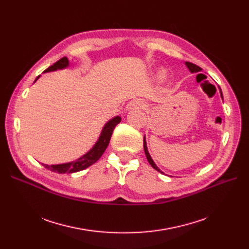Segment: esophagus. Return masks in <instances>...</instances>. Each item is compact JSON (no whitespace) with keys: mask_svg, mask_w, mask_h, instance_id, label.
Listing matches in <instances>:
<instances>
[{"mask_svg":"<svg viewBox=\"0 0 249 249\" xmlns=\"http://www.w3.org/2000/svg\"><path fill=\"white\" fill-rule=\"evenodd\" d=\"M146 108V103L142 99H134L131 102H129L126 106L127 111H131L135 109H145Z\"/></svg>","mask_w":249,"mask_h":249,"instance_id":"1","label":"esophagus"}]
</instances>
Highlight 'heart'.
<instances>
[{
	"label": "heart",
	"instance_id": "b5f03b06",
	"mask_svg": "<svg viewBox=\"0 0 249 249\" xmlns=\"http://www.w3.org/2000/svg\"><path fill=\"white\" fill-rule=\"evenodd\" d=\"M159 76H160V78H165V77H166V71H165L164 70H161V71H160Z\"/></svg>",
	"mask_w": 249,
	"mask_h": 249
}]
</instances>
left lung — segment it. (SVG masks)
Listing matches in <instances>:
<instances>
[{"mask_svg": "<svg viewBox=\"0 0 249 249\" xmlns=\"http://www.w3.org/2000/svg\"><path fill=\"white\" fill-rule=\"evenodd\" d=\"M185 64H186V67L188 68V70L191 71V73H196V72H200L201 71H202V69L200 68V67H198V65H196V64H194V63H192V62H185ZM219 88V90H220V95H221V98L223 99V94H222V90H221V89H220V87H218ZM143 147H144V152H145V155H146V159H147V160H148V162H149V164L155 169V171H158V172H160V174H162V175H164V173L163 172H161L160 171V168H159V166L155 164V162L153 161V160H152V158L150 156V154H149V152H148V149H147V144H146V139H145V136H144V138H143Z\"/></svg>", "mask_w": 249, "mask_h": 249, "instance_id": "1", "label": "left lung"}]
</instances>
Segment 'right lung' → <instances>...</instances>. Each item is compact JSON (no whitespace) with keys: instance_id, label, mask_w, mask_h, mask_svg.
<instances>
[{"instance_id":"right-lung-1","label":"right lung","mask_w":249,"mask_h":249,"mask_svg":"<svg viewBox=\"0 0 249 249\" xmlns=\"http://www.w3.org/2000/svg\"><path fill=\"white\" fill-rule=\"evenodd\" d=\"M70 67V61L68 57H63L56 61L53 65H51L47 70L44 71V72H49V71H55L58 70H64L68 69ZM40 77V75H38L36 77V80L34 83ZM121 122V117L120 116H115L112 119H110L106 124L104 125L101 134L97 140V142L94 144V146L91 147L87 153L82 155L80 159L75 160L74 161L67 162V163H61V164H44L42 165L48 169H50L51 172H55L58 174H72V173H77L86 169L87 167L90 166L91 164H94L97 162L103 153L106 150V148L109 145V142L112 136V133L114 131V128L116 125H118Z\"/></svg>"}]
</instances>
